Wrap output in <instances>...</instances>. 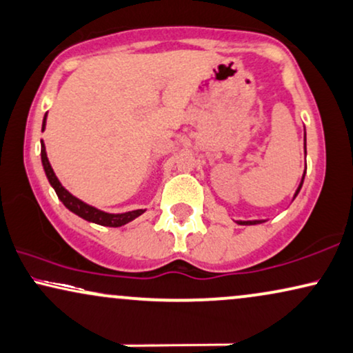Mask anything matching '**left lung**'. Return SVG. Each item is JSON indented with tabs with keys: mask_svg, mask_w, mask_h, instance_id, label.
Masks as SVG:
<instances>
[{
	"mask_svg": "<svg viewBox=\"0 0 353 353\" xmlns=\"http://www.w3.org/2000/svg\"><path fill=\"white\" fill-rule=\"evenodd\" d=\"M305 152H306V134H305ZM303 180H305V173H303V176H301V181H300L299 188H296V191H295V194H294V199L296 198V194L300 193L301 185H303ZM236 222L240 223V225H256V223H263V222H266V221H236Z\"/></svg>",
	"mask_w": 353,
	"mask_h": 353,
	"instance_id": "1",
	"label": "left lung"
}]
</instances>
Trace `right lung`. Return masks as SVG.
Wrapping results in <instances>:
<instances>
[{
  "instance_id": "add662e5",
  "label": "right lung",
  "mask_w": 353,
  "mask_h": 353,
  "mask_svg": "<svg viewBox=\"0 0 353 353\" xmlns=\"http://www.w3.org/2000/svg\"><path fill=\"white\" fill-rule=\"evenodd\" d=\"M45 123H47V113H45V117H43L42 131L45 130ZM40 144H42V150H40V155H42V165H43L45 175H47L50 185L53 186L54 193H57L59 201H61V203L65 204L66 208L71 210V212H74L76 216H79L81 219H84V221H87V222L97 223V225L121 227V225H125V223H128V222L134 221V219L139 217L141 214H144V209L130 210V212H123V214H108V212H103V210H100L97 208H94V205L85 204L84 201L77 199L76 196H72L70 191H68L66 188L63 186L61 183H59L57 175H54L52 165H50V162H48L47 150H45L43 141Z\"/></svg>"
}]
</instances>
